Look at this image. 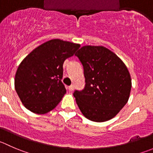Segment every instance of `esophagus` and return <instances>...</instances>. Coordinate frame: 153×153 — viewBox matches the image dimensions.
Instances as JSON below:
<instances>
[{
  "label": "esophagus",
  "instance_id": "obj_1",
  "mask_svg": "<svg viewBox=\"0 0 153 153\" xmlns=\"http://www.w3.org/2000/svg\"><path fill=\"white\" fill-rule=\"evenodd\" d=\"M68 89H69V91H72V90H74V85H70Z\"/></svg>",
  "mask_w": 153,
  "mask_h": 153
}]
</instances>
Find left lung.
I'll return each mask as SVG.
<instances>
[{
	"label": "left lung",
	"instance_id": "obj_1",
	"mask_svg": "<svg viewBox=\"0 0 153 153\" xmlns=\"http://www.w3.org/2000/svg\"><path fill=\"white\" fill-rule=\"evenodd\" d=\"M78 57L84 68L85 86L75 90L77 105L85 117L94 122L112 119L129 98L131 80L123 62L103 46H83Z\"/></svg>",
	"mask_w": 153,
	"mask_h": 153
}]
</instances>
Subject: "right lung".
Returning <instances> with one entry per match:
<instances>
[{
	"label": "right lung",
	"instance_id": "right-lung-1",
	"mask_svg": "<svg viewBox=\"0 0 153 153\" xmlns=\"http://www.w3.org/2000/svg\"><path fill=\"white\" fill-rule=\"evenodd\" d=\"M79 48L78 44L51 39L22 60L16 71L15 89L27 109L44 114L58 105L66 93L61 81L63 64Z\"/></svg>",
	"mask_w": 153,
	"mask_h": 153
}]
</instances>
